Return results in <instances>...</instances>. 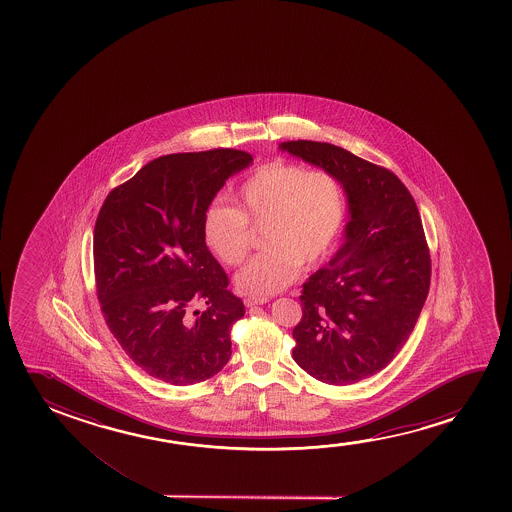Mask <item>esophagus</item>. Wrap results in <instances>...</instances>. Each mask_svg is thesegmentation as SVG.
I'll list each match as a JSON object with an SVG mask.
<instances>
[{
	"label": "esophagus",
	"instance_id": "esophagus-1",
	"mask_svg": "<svg viewBox=\"0 0 512 512\" xmlns=\"http://www.w3.org/2000/svg\"><path fill=\"white\" fill-rule=\"evenodd\" d=\"M269 301V299H266V297H246L245 299V306L246 308H255V306H262V304H266V302Z\"/></svg>",
	"mask_w": 512,
	"mask_h": 512
}]
</instances>
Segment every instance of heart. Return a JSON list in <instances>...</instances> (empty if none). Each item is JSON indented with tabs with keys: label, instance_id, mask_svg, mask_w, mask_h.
<instances>
[{
	"label": "heart",
	"instance_id": "obj_1",
	"mask_svg": "<svg viewBox=\"0 0 512 512\" xmlns=\"http://www.w3.org/2000/svg\"><path fill=\"white\" fill-rule=\"evenodd\" d=\"M234 208L210 206L203 236L218 259L239 266L250 250L248 224L262 229L266 252L238 274L236 287L248 295H273L287 288L299 264L311 267L327 257L343 227L346 201L336 176L299 164L269 162L241 183Z\"/></svg>",
	"mask_w": 512,
	"mask_h": 512
}]
</instances>
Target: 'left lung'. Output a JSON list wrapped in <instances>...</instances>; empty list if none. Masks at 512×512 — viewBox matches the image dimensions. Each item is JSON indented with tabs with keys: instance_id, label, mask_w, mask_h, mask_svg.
<instances>
[{
	"instance_id": "obj_1",
	"label": "left lung",
	"mask_w": 512,
	"mask_h": 512,
	"mask_svg": "<svg viewBox=\"0 0 512 512\" xmlns=\"http://www.w3.org/2000/svg\"><path fill=\"white\" fill-rule=\"evenodd\" d=\"M281 150L336 176L348 199L343 245L302 285L294 360L327 385L385 369L406 344L430 287L420 211L392 171L320 141Z\"/></svg>"
}]
</instances>
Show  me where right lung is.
Listing matches in <instances>:
<instances>
[{
    "instance_id": "obj_1",
    "label": "right lung",
    "mask_w": 512,
    "mask_h": 512,
    "mask_svg": "<svg viewBox=\"0 0 512 512\" xmlns=\"http://www.w3.org/2000/svg\"><path fill=\"white\" fill-rule=\"evenodd\" d=\"M252 162L232 148L162 155L115 187L99 210L101 311L122 350L152 378L194 385L231 358L232 325L245 306L206 246L203 218L225 180Z\"/></svg>"
}]
</instances>
